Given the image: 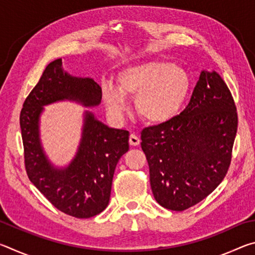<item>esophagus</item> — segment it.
I'll use <instances>...</instances> for the list:
<instances>
[{"label": "esophagus", "mask_w": 255, "mask_h": 255, "mask_svg": "<svg viewBox=\"0 0 255 255\" xmlns=\"http://www.w3.org/2000/svg\"><path fill=\"white\" fill-rule=\"evenodd\" d=\"M139 143H140L139 137L135 135V133H131V135L129 136V144H130L131 146H137V145H139Z\"/></svg>", "instance_id": "esophagus-1"}]
</instances>
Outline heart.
<instances>
[{"label": "heart", "mask_w": 255, "mask_h": 255, "mask_svg": "<svg viewBox=\"0 0 255 255\" xmlns=\"http://www.w3.org/2000/svg\"><path fill=\"white\" fill-rule=\"evenodd\" d=\"M118 88L107 84L102 97L112 114H123L126 97H137L139 115L150 123H165L179 114L187 100L190 80L183 68L169 62L150 60L125 68L117 76Z\"/></svg>", "instance_id": "heart-1"}]
</instances>
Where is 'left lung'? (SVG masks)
Segmentation results:
<instances>
[{
  "label": "left lung",
  "mask_w": 255,
  "mask_h": 255,
  "mask_svg": "<svg viewBox=\"0 0 255 255\" xmlns=\"http://www.w3.org/2000/svg\"><path fill=\"white\" fill-rule=\"evenodd\" d=\"M237 111L225 81L201 72L185 109L140 132L155 200L182 211L218 187L232 162Z\"/></svg>",
  "instance_id": "left-lung-1"
}]
</instances>
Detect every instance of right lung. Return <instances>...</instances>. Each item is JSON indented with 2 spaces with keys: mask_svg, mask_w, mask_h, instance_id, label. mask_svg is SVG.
Listing matches in <instances>:
<instances>
[{
  "mask_svg": "<svg viewBox=\"0 0 255 255\" xmlns=\"http://www.w3.org/2000/svg\"><path fill=\"white\" fill-rule=\"evenodd\" d=\"M101 88L92 79L73 77L63 71L62 59L45 68L25 98L20 114L24 167L28 178L51 205L76 218L93 217L109 204L112 178L120 157L129 149V132L109 128L85 112L83 136L75 158L64 170L54 169L42 153L38 120L42 106L71 99L98 106Z\"/></svg>",
  "mask_w": 255,
  "mask_h": 255,
  "instance_id": "right-lung-1",
  "label": "right lung"
}]
</instances>
